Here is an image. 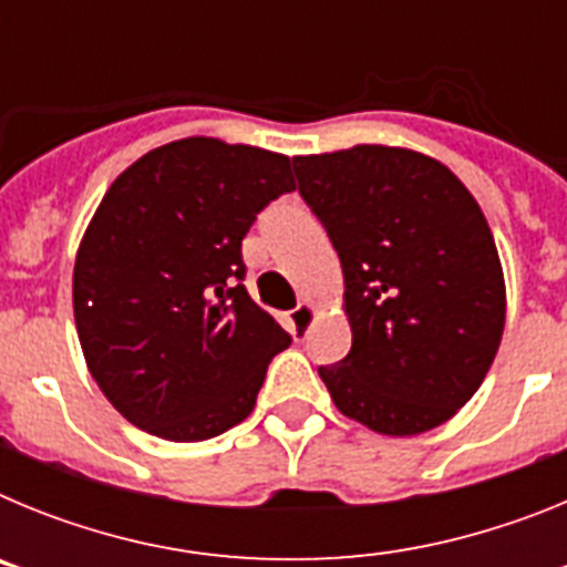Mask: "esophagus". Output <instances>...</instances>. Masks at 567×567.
<instances>
[{"label":"esophagus","mask_w":567,"mask_h":567,"mask_svg":"<svg viewBox=\"0 0 567 567\" xmlns=\"http://www.w3.org/2000/svg\"><path fill=\"white\" fill-rule=\"evenodd\" d=\"M312 320H315V307H312V303H298V307H295L292 312H289V327H292L295 340L307 338L309 327H312Z\"/></svg>","instance_id":"obj_1"}]
</instances>
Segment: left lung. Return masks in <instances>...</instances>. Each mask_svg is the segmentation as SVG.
I'll use <instances>...</instances> for the list:
<instances>
[{
	"label": "left lung",
	"mask_w": 567,
	"mask_h": 567,
	"mask_svg": "<svg viewBox=\"0 0 567 567\" xmlns=\"http://www.w3.org/2000/svg\"><path fill=\"white\" fill-rule=\"evenodd\" d=\"M338 249L352 349L318 365L334 405L372 432L437 429L477 392L505 327L488 221L457 175L414 150L358 144L292 158Z\"/></svg>",
	"instance_id": "obj_1"
}]
</instances>
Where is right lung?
Instances as JSON below:
<instances>
[{
  "label": "right lung",
  "mask_w": 567,
  "mask_h": 567,
  "mask_svg": "<svg viewBox=\"0 0 567 567\" xmlns=\"http://www.w3.org/2000/svg\"><path fill=\"white\" fill-rule=\"evenodd\" d=\"M292 189L287 155L195 135L150 150L102 198L73 315L90 374L142 432L198 443L255 409L292 338L249 298L240 240Z\"/></svg>",
  "instance_id": "add662e5"
}]
</instances>
